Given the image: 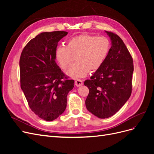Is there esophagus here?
Here are the masks:
<instances>
[{"label": "esophagus", "instance_id": "1", "mask_svg": "<svg viewBox=\"0 0 154 154\" xmlns=\"http://www.w3.org/2000/svg\"><path fill=\"white\" fill-rule=\"evenodd\" d=\"M75 85L77 86V87H80L83 85V81L82 80H80V79H77V80H75Z\"/></svg>", "mask_w": 154, "mask_h": 154}]
</instances>
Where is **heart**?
<instances>
[{"label":"heart","mask_w":154,"mask_h":154,"mask_svg":"<svg viewBox=\"0 0 154 154\" xmlns=\"http://www.w3.org/2000/svg\"><path fill=\"white\" fill-rule=\"evenodd\" d=\"M110 42L105 36L83 34L69 39L65 46H59L55 51L56 59L60 67L74 78L86 76L88 71L94 72L103 64L110 52Z\"/></svg>","instance_id":"obj_1"}]
</instances>
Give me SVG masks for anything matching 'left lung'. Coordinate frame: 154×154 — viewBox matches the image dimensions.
Masks as SVG:
<instances>
[{"instance_id": "obj_1", "label": "left lung", "mask_w": 154, "mask_h": 154, "mask_svg": "<svg viewBox=\"0 0 154 154\" xmlns=\"http://www.w3.org/2000/svg\"><path fill=\"white\" fill-rule=\"evenodd\" d=\"M105 32L112 41L108 57L90 80L84 82L89 90L87 109L101 119L115 114L129 99L134 71L132 57L122 39L112 32Z\"/></svg>"}]
</instances>
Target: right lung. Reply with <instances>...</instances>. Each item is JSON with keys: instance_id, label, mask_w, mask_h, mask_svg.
<instances>
[{"instance_id": "add662e5", "label": "right lung", "mask_w": 154, "mask_h": 154, "mask_svg": "<svg viewBox=\"0 0 154 154\" xmlns=\"http://www.w3.org/2000/svg\"><path fill=\"white\" fill-rule=\"evenodd\" d=\"M68 32H44L31 39L20 58V87L29 108L41 119L51 122L66 109L67 96L74 87L55 62L58 42Z\"/></svg>"}]
</instances>
